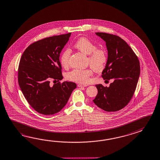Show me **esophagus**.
<instances>
[{"mask_svg": "<svg viewBox=\"0 0 160 160\" xmlns=\"http://www.w3.org/2000/svg\"><path fill=\"white\" fill-rule=\"evenodd\" d=\"M78 87H87V85H84V84H78Z\"/></svg>", "mask_w": 160, "mask_h": 160, "instance_id": "obj_1", "label": "esophagus"}]
</instances>
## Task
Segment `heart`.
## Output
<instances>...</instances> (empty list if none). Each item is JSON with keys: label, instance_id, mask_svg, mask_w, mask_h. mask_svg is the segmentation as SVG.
<instances>
[{"label": "heart", "instance_id": "heart-1", "mask_svg": "<svg viewBox=\"0 0 160 160\" xmlns=\"http://www.w3.org/2000/svg\"><path fill=\"white\" fill-rule=\"evenodd\" d=\"M74 46L82 53L88 55L87 62L93 70L100 71L103 69L107 61V55L105 50L97 48L98 46L95 43L85 37L78 39L74 43ZM70 55L71 50L69 49L64 50L61 54L60 62L61 66L64 68L69 67ZM92 69H75L68 73L67 78L70 81L76 82L88 83L91 80V76L93 74Z\"/></svg>", "mask_w": 160, "mask_h": 160}]
</instances>
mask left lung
<instances>
[{"label":"left lung","instance_id":"8db88e82","mask_svg":"<svg viewBox=\"0 0 160 160\" xmlns=\"http://www.w3.org/2000/svg\"><path fill=\"white\" fill-rule=\"evenodd\" d=\"M106 42L108 60L102 72L106 81L112 79L108 87L96 84L98 94L93 102L107 112L120 110L130 102L140 74L138 58L126 41L119 36L96 32Z\"/></svg>","mask_w":160,"mask_h":160}]
</instances>
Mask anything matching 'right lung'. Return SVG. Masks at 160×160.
Masks as SVG:
<instances>
[{
	"instance_id": "1",
	"label": "right lung",
	"mask_w": 160,
	"mask_h": 160,
	"mask_svg": "<svg viewBox=\"0 0 160 160\" xmlns=\"http://www.w3.org/2000/svg\"><path fill=\"white\" fill-rule=\"evenodd\" d=\"M71 32L53 36L32 43L26 49L18 67L19 85L32 108L43 115L61 110L76 88L73 82H61L63 77L60 54ZM51 79L58 82L50 84Z\"/></svg>"
}]
</instances>
